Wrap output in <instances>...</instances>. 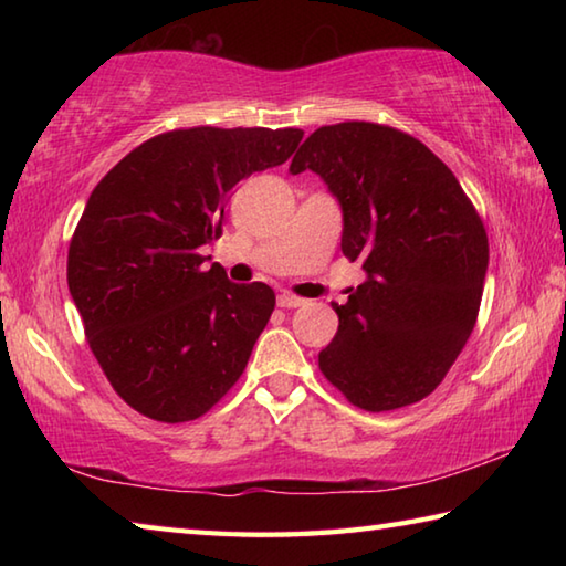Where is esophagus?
<instances>
[{"instance_id":"esophagus-1","label":"esophagus","mask_w":566,"mask_h":566,"mask_svg":"<svg viewBox=\"0 0 566 566\" xmlns=\"http://www.w3.org/2000/svg\"><path fill=\"white\" fill-rule=\"evenodd\" d=\"M276 304L284 306V310H296V306H304L306 300H302V296H294L290 292H282L280 296H276Z\"/></svg>"}]
</instances>
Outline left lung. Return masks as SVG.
I'll return each instance as SVG.
<instances>
[{"label": "left lung", "mask_w": 566, "mask_h": 566, "mask_svg": "<svg viewBox=\"0 0 566 566\" xmlns=\"http://www.w3.org/2000/svg\"><path fill=\"white\" fill-rule=\"evenodd\" d=\"M312 169L342 209V252L364 260L319 369L352 405L399 409L424 399L474 329L490 244L442 159L371 122L319 127L290 171Z\"/></svg>", "instance_id": "1"}]
</instances>
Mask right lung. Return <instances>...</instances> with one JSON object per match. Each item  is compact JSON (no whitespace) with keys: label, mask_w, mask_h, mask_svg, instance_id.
Here are the masks:
<instances>
[{"label":"right lung","mask_w":566,"mask_h":566,"mask_svg":"<svg viewBox=\"0 0 566 566\" xmlns=\"http://www.w3.org/2000/svg\"><path fill=\"white\" fill-rule=\"evenodd\" d=\"M302 129L159 134L107 171L84 207L66 282L114 391L149 419L202 417L242 375L274 312L272 286L207 270L224 202L284 165Z\"/></svg>","instance_id":"add662e5"}]
</instances>
